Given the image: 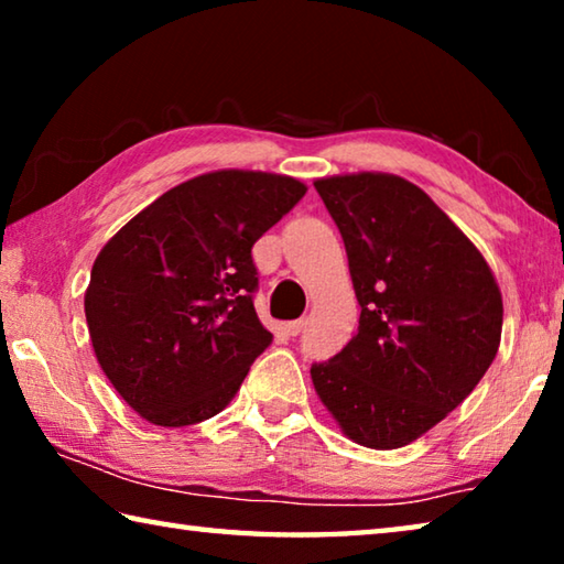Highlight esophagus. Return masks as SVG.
<instances>
[{"label":"esophagus","mask_w":564,"mask_h":564,"mask_svg":"<svg viewBox=\"0 0 564 564\" xmlns=\"http://www.w3.org/2000/svg\"><path fill=\"white\" fill-rule=\"evenodd\" d=\"M303 328H305V318L285 323V330H289V336H299V333H303Z\"/></svg>","instance_id":"34e87169"}]
</instances>
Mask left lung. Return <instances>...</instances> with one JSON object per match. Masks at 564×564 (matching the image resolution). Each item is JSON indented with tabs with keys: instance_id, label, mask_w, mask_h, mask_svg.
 <instances>
[{
	"instance_id": "left-lung-1",
	"label": "left lung",
	"mask_w": 564,
	"mask_h": 564,
	"mask_svg": "<svg viewBox=\"0 0 564 564\" xmlns=\"http://www.w3.org/2000/svg\"><path fill=\"white\" fill-rule=\"evenodd\" d=\"M336 221L360 326L313 388L352 443L417 441L480 383L498 356L502 293L488 261L423 188L360 171L313 181Z\"/></svg>"
}]
</instances>
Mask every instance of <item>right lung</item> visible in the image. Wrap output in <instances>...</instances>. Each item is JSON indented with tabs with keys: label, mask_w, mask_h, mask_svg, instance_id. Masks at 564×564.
I'll list each match as a JSON object with an SVG mask.
<instances>
[{
	"label": "right lung",
	"mask_w": 564,
	"mask_h": 564,
	"mask_svg": "<svg viewBox=\"0 0 564 564\" xmlns=\"http://www.w3.org/2000/svg\"><path fill=\"white\" fill-rule=\"evenodd\" d=\"M303 194L293 176L208 171L161 194L101 248L84 293L94 356L149 423L184 427L221 413L269 348L251 248Z\"/></svg>",
	"instance_id": "add662e5"
}]
</instances>
